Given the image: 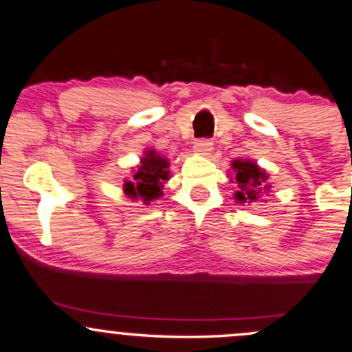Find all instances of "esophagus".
Returning a JSON list of instances; mask_svg holds the SVG:
<instances>
[{
	"instance_id": "obj_1",
	"label": "esophagus",
	"mask_w": 352,
	"mask_h": 352,
	"mask_svg": "<svg viewBox=\"0 0 352 352\" xmlns=\"http://www.w3.org/2000/svg\"><path fill=\"white\" fill-rule=\"evenodd\" d=\"M192 151L199 154V156H210L211 151H213V142L210 139H198L195 146H192Z\"/></svg>"
}]
</instances>
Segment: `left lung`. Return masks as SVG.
Returning a JSON list of instances; mask_svg holds the SVG:
<instances>
[{"mask_svg": "<svg viewBox=\"0 0 352 352\" xmlns=\"http://www.w3.org/2000/svg\"><path fill=\"white\" fill-rule=\"evenodd\" d=\"M232 168L235 171L238 186V191L235 192L238 203L258 201L270 190V184L267 183L268 175L262 168H258L256 162L250 160H235L232 162Z\"/></svg>", "mask_w": 352, "mask_h": 352, "instance_id": "left-lung-1", "label": "left lung"}]
</instances>
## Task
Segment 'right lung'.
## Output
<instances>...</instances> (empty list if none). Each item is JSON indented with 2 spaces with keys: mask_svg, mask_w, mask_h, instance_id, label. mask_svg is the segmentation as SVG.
<instances>
[{
  "mask_svg": "<svg viewBox=\"0 0 352 352\" xmlns=\"http://www.w3.org/2000/svg\"><path fill=\"white\" fill-rule=\"evenodd\" d=\"M169 179V161L154 149L146 151L141 164L131 179L124 183V192L132 199H141L144 205L162 196V186Z\"/></svg>",
  "mask_w": 352,
  "mask_h": 352,
  "instance_id": "right-lung-1",
  "label": "right lung"
}]
</instances>
